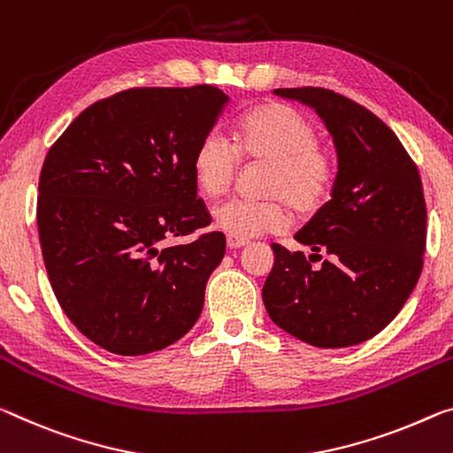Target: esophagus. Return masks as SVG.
I'll list each match as a JSON object with an SVG mask.
<instances>
[{"mask_svg": "<svg viewBox=\"0 0 453 453\" xmlns=\"http://www.w3.org/2000/svg\"><path fill=\"white\" fill-rule=\"evenodd\" d=\"M227 246L232 248V250H238V248L248 246V240H243V238H235V235H227Z\"/></svg>", "mask_w": 453, "mask_h": 453, "instance_id": "esophagus-1", "label": "esophagus"}]
</instances>
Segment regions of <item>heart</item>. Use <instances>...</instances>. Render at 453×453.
<instances>
[{"label":"heart","instance_id":"b5f03b06","mask_svg":"<svg viewBox=\"0 0 453 453\" xmlns=\"http://www.w3.org/2000/svg\"><path fill=\"white\" fill-rule=\"evenodd\" d=\"M243 163H264L260 199L234 197L213 210V224L235 238L282 232L292 213H317L333 193L336 157L319 142V131L303 112L284 103L257 104L238 119L232 145L207 133L193 150L191 171L199 191L218 197L232 188Z\"/></svg>","mask_w":453,"mask_h":453}]
</instances>
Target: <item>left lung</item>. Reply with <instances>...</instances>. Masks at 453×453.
I'll list each match as a JSON object with an SVG mask.
<instances>
[{
    "mask_svg": "<svg viewBox=\"0 0 453 453\" xmlns=\"http://www.w3.org/2000/svg\"><path fill=\"white\" fill-rule=\"evenodd\" d=\"M274 92L317 109L334 139L339 173L333 197L294 235L312 254L272 243L264 306L312 347H353L397 317L419 280L427 210L418 165L355 100L319 86Z\"/></svg>",
    "mask_w": 453,
    "mask_h": 453,
    "instance_id": "8db88e82",
    "label": "left lung"
}]
</instances>
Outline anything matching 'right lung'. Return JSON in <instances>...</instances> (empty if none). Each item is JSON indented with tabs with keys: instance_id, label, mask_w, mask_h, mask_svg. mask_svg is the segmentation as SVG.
I'll use <instances>...</instances> for the list:
<instances>
[{
	"instance_id": "1",
	"label": "right lung",
	"mask_w": 453,
	"mask_h": 453,
	"mask_svg": "<svg viewBox=\"0 0 453 453\" xmlns=\"http://www.w3.org/2000/svg\"><path fill=\"white\" fill-rule=\"evenodd\" d=\"M227 96L210 84L128 88L90 104L50 147L38 232L56 300L114 355H147L189 333L226 254L193 179V150Z\"/></svg>"
}]
</instances>
